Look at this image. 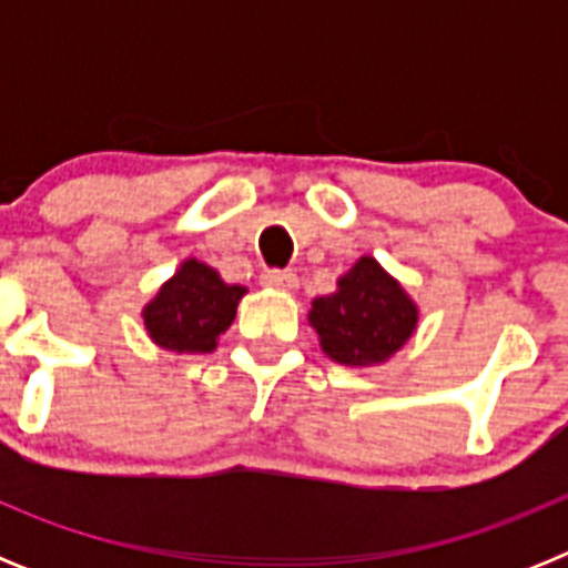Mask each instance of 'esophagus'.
<instances>
[{
    "instance_id": "34e87169",
    "label": "esophagus",
    "mask_w": 568,
    "mask_h": 568,
    "mask_svg": "<svg viewBox=\"0 0 568 568\" xmlns=\"http://www.w3.org/2000/svg\"><path fill=\"white\" fill-rule=\"evenodd\" d=\"M261 284L275 290H295L298 287V275L293 270H264L261 273Z\"/></svg>"
}]
</instances>
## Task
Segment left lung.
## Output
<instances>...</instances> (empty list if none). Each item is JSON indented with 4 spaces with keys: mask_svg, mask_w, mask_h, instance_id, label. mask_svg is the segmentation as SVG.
Here are the masks:
<instances>
[{
    "mask_svg": "<svg viewBox=\"0 0 568 568\" xmlns=\"http://www.w3.org/2000/svg\"><path fill=\"white\" fill-rule=\"evenodd\" d=\"M310 324L321 349L346 366L381 364L413 338L418 307L378 261L364 255L333 295L313 301Z\"/></svg>",
    "mask_w": 568,
    "mask_h": 568,
    "instance_id": "8db88e82",
    "label": "left lung"
}]
</instances>
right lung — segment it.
<instances>
[{
    "mask_svg": "<svg viewBox=\"0 0 568 568\" xmlns=\"http://www.w3.org/2000/svg\"><path fill=\"white\" fill-rule=\"evenodd\" d=\"M244 293L239 284H224L213 267L190 258L144 307V327L170 353H213Z\"/></svg>",
    "mask_w": 568,
    "mask_h": 568,
    "instance_id": "obj_1",
    "label": "right lung"
}]
</instances>
